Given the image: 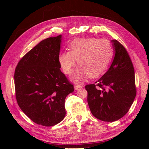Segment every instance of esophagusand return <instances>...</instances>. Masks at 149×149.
I'll return each mask as SVG.
<instances>
[{
	"mask_svg": "<svg viewBox=\"0 0 149 149\" xmlns=\"http://www.w3.org/2000/svg\"><path fill=\"white\" fill-rule=\"evenodd\" d=\"M82 87H83V86H82V85H81V84H75V86H74L75 90H78V89H79V88H81Z\"/></svg>",
	"mask_w": 149,
	"mask_h": 149,
	"instance_id": "1",
	"label": "esophagus"
}]
</instances>
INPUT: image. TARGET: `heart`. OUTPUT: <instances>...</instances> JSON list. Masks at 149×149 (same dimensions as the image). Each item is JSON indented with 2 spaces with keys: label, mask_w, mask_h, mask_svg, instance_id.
Here are the masks:
<instances>
[{
  "label": "heart",
  "mask_w": 149,
  "mask_h": 149,
  "mask_svg": "<svg viewBox=\"0 0 149 149\" xmlns=\"http://www.w3.org/2000/svg\"><path fill=\"white\" fill-rule=\"evenodd\" d=\"M69 50L59 53L58 61L65 74H71L76 65L80 68L75 72L73 80L80 82L87 76L97 78L108 67L114 55L112 44L106 39L91 38L75 39L70 43Z\"/></svg>",
  "instance_id": "1"
}]
</instances>
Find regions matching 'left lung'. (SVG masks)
<instances>
[{"mask_svg": "<svg viewBox=\"0 0 149 149\" xmlns=\"http://www.w3.org/2000/svg\"><path fill=\"white\" fill-rule=\"evenodd\" d=\"M111 42L115 54L109 70L95 84L85 86L91 113L104 122L124 116L136 95L134 70L129 54L118 41Z\"/></svg>", "mask_w": 149, "mask_h": 149, "instance_id": "obj_1", "label": "left lung"}]
</instances>
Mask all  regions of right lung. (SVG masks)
<instances>
[{"mask_svg": "<svg viewBox=\"0 0 149 149\" xmlns=\"http://www.w3.org/2000/svg\"><path fill=\"white\" fill-rule=\"evenodd\" d=\"M61 35L48 38L22 57L15 71L16 99L34 123L58 124L66 115L65 100L74 91L58 61Z\"/></svg>", "mask_w": 149, "mask_h": 149, "instance_id": "add662e5", "label": "right lung"}]
</instances>
